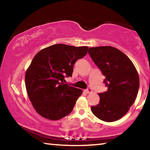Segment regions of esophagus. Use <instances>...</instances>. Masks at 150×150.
I'll use <instances>...</instances> for the list:
<instances>
[{"mask_svg": "<svg viewBox=\"0 0 150 150\" xmlns=\"http://www.w3.org/2000/svg\"><path fill=\"white\" fill-rule=\"evenodd\" d=\"M86 91H87V93H92V89H91V87H88L87 88V90H86Z\"/></svg>", "mask_w": 150, "mask_h": 150, "instance_id": "esophagus-1", "label": "esophagus"}]
</instances>
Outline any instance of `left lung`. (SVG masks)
<instances>
[{"mask_svg": "<svg viewBox=\"0 0 150 150\" xmlns=\"http://www.w3.org/2000/svg\"><path fill=\"white\" fill-rule=\"evenodd\" d=\"M88 53L105 77L103 83L108 88L98 93L100 102L91 106L92 112L103 121L118 120L136 100L139 87L138 72L131 60L115 47H91Z\"/></svg>", "mask_w": 150, "mask_h": 150, "instance_id": "left-lung-1", "label": "left lung"}]
</instances>
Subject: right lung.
I'll return each instance as SVG.
<instances>
[{"label": "right lung", "mask_w": 150, "mask_h": 150, "mask_svg": "<svg viewBox=\"0 0 150 150\" xmlns=\"http://www.w3.org/2000/svg\"><path fill=\"white\" fill-rule=\"evenodd\" d=\"M88 47L55 44L33 58L25 75L29 98L38 113L57 120L69 115L83 91L65 83L71 77L73 65L87 54Z\"/></svg>", "instance_id": "right-lung-1"}]
</instances>
